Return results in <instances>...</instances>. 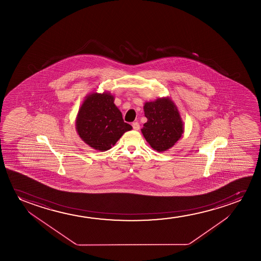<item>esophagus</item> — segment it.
I'll use <instances>...</instances> for the list:
<instances>
[{"mask_svg":"<svg viewBox=\"0 0 261 261\" xmlns=\"http://www.w3.org/2000/svg\"><path fill=\"white\" fill-rule=\"evenodd\" d=\"M132 126L134 130H136V131H138L140 129V125L138 122H134L132 124Z\"/></svg>","mask_w":261,"mask_h":261,"instance_id":"1","label":"esophagus"}]
</instances>
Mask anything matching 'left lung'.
I'll use <instances>...</instances> for the list:
<instances>
[{"instance_id":"8db88e82","label":"left lung","mask_w":261,"mask_h":261,"mask_svg":"<svg viewBox=\"0 0 261 261\" xmlns=\"http://www.w3.org/2000/svg\"><path fill=\"white\" fill-rule=\"evenodd\" d=\"M146 123L141 129L153 150L163 152L177 143L185 130L184 122L175 102L168 97L146 101L143 106Z\"/></svg>"}]
</instances>
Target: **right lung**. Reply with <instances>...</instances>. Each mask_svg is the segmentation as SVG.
I'll list each match as a JSON object with an SVG mask.
<instances>
[{"instance_id": "right-lung-1", "label": "right lung", "mask_w": 261, "mask_h": 261, "mask_svg": "<svg viewBox=\"0 0 261 261\" xmlns=\"http://www.w3.org/2000/svg\"><path fill=\"white\" fill-rule=\"evenodd\" d=\"M111 93H89L79 108L75 129L83 142L100 151L110 150L132 126L125 123Z\"/></svg>"}]
</instances>
